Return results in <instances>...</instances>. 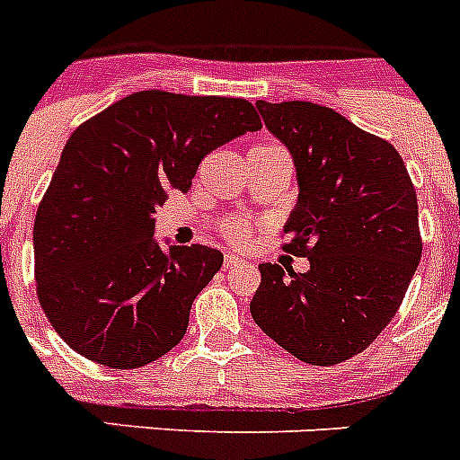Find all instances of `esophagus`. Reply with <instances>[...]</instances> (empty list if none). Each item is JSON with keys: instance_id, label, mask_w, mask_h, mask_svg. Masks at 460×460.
<instances>
[{"instance_id": "34e87169", "label": "esophagus", "mask_w": 460, "mask_h": 460, "mask_svg": "<svg viewBox=\"0 0 460 460\" xmlns=\"http://www.w3.org/2000/svg\"><path fill=\"white\" fill-rule=\"evenodd\" d=\"M243 265H246V260H242L239 255H233V253H227L226 262H223L226 270H237V267H243Z\"/></svg>"}]
</instances>
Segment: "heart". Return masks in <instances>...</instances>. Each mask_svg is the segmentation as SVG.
I'll list each match as a JSON object with an SVG mask.
<instances>
[{"label": "heart", "instance_id": "1", "mask_svg": "<svg viewBox=\"0 0 460 460\" xmlns=\"http://www.w3.org/2000/svg\"><path fill=\"white\" fill-rule=\"evenodd\" d=\"M251 149H283L279 147V145H271V142H262V145H253ZM223 237L227 239V242H233L234 246H243V243L249 242L251 237V230H249V223L243 221V218H230V221H226V226H223Z\"/></svg>", "mask_w": 460, "mask_h": 460}]
</instances>
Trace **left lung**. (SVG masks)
<instances>
[{
	"mask_svg": "<svg viewBox=\"0 0 460 460\" xmlns=\"http://www.w3.org/2000/svg\"><path fill=\"white\" fill-rule=\"evenodd\" d=\"M255 105L296 168L283 249L306 255L311 270L260 265L251 315L296 359L341 364L367 350L408 292L421 258L417 193L396 149L336 110Z\"/></svg>",
	"mask_w": 460,
	"mask_h": 460,
	"instance_id": "left-lung-1",
	"label": "left lung"
}]
</instances>
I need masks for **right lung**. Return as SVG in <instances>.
Here are the masks:
<instances>
[{"instance_id":"right-lung-1","label":"right lung","mask_w":460,"mask_h":460,"mask_svg":"<svg viewBox=\"0 0 460 460\" xmlns=\"http://www.w3.org/2000/svg\"><path fill=\"white\" fill-rule=\"evenodd\" d=\"M262 128L246 99L136 92L80 124L34 221L36 295L78 355L110 368L152 364L180 343L221 251L161 249L154 214L211 149Z\"/></svg>"}]
</instances>
